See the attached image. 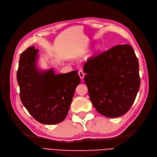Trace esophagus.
<instances>
[{"instance_id": "obj_1", "label": "esophagus", "mask_w": 157, "mask_h": 157, "mask_svg": "<svg viewBox=\"0 0 157 157\" xmlns=\"http://www.w3.org/2000/svg\"><path fill=\"white\" fill-rule=\"evenodd\" d=\"M78 75H79V77H80V78H81V79H83V78H84V72H83V71H82V70H80V71H78Z\"/></svg>"}]
</instances>
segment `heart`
<instances>
[{
    "label": "heart",
    "mask_w": 157,
    "mask_h": 157,
    "mask_svg": "<svg viewBox=\"0 0 157 157\" xmlns=\"http://www.w3.org/2000/svg\"><path fill=\"white\" fill-rule=\"evenodd\" d=\"M99 50V47L98 46H97L96 48V51H98Z\"/></svg>",
    "instance_id": "b5f03b06"
}]
</instances>
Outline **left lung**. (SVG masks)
I'll return each mask as SVG.
<instances>
[{"mask_svg": "<svg viewBox=\"0 0 157 157\" xmlns=\"http://www.w3.org/2000/svg\"><path fill=\"white\" fill-rule=\"evenodd\" d=\"M83 70L89 97L98 112L115 118L129 111L140 86L138 59L130 45H117L90 57Z\"/></svg>", "mask_w": 157, "mask_h": 157, "instance_id": "obj_1", "label": "left lung"}]
</instances>
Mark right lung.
Listing matches in <instances>:
<instances>
[{"label":"right lung","instance_id":"right-lung-1","mask_svg":"<svg viewBox=\"0 0 157 157\" xmlns=\"http://www.w3.org/2000/svg\"><path fill=\"white\" fill-rule=\"evenodd\" d=\"M38 52L31 46L21 54L17 71L20 98L36 121L56 124L67 117L80 78L77 71L58 75L52 69L39 71L36 67Z\"/></svg>","mask_w":157,"mask_h":157}]
</instances>
